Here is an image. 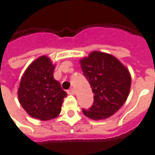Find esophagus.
Instances as JSON below:
<instances>
[{
	"mask_svg": "<svg viewBox=\"0 0 155 155\" xmlns=\"http://www.w3.org/2000/svg\"><path fill=\"white\" fill-rule=\"evenodd\" d=\"M67 93H68V94H69V95H74L75 91H74V90L73 88H71V89H69V90H68V91H67Z\"/></svg>",
	"mask_w": 155,
	"mask_h": 155,
	"instance_id": "obj_1",
	"label": "esophagus"
}]
</instances>
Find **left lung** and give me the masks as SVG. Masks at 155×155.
<instances>
[{"instance_id": "left-lung-1", "label": "left lung", "mask_w": 155, "mask_h": 155, "mask_svg": "<svg viewBox=\"0 0 155 155\" xmlns=\"http://www.w3.org/2000/svg\"><path fill=\"white\" fill-rule=\"evenodd\" d=\"M84 76L94 93V102L83 114L92 120H104L125 104L130 88L129 71L112 55L92 51L81 61Z\"/></svg>"}]
</instances>
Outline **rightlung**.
Listing matches in <instances>:
<instances>
[{"mask_svg":"<svg viewBox=\"0 0 155 155\" xmlns=\"http://www.w3.org/2000/svg\"><path fill=\"white\" fill-rule=\"evenodd\" d=\"M54 65L42 56L26 69L18 91V101L31 117L41 120L56 118L67 93L53 78Z\"/></svg>","mask_w":155,"mask_h":155,"instance_id":"right-lung-1","label":"right lung"}]
</instances>
